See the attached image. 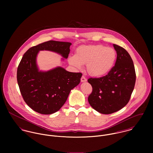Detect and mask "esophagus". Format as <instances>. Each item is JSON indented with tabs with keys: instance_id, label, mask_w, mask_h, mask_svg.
Returning a JSON list of instances; mask_svg holds the SVG:
<instances>
[{
	"instance_id": "1",
	"label": "esophagus",
	"mask_w": 153,
	"mask_h": 153,
	"mask_svg": "<svg viewBox=\"0 0 153 153\" xmlns=\"http://www.w3.org/2000/svg\"><path fill=\"white\" fill-rule=\"evenodd\" d=\"M81 81L82 82H87V79L85 78V77L84 76H82L81 78Z\"/></svg>"
}]
</instances>
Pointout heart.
<instances>
[{
  "label": "heart",
  "instance_id": "obj_1",
  "mask_svg": "<svg viewBox=\"0 0 153 153\" xmlns=\"http://www.w3.org/2000/svg\"><path fill=\"white\" fill-rule=\"evenodd\" d=\"M116 59L117 52L114 48L102 45H91L78 47L75 55L69 57L68 62L78 69L82 68V64H86L90 75L101 77L109 72Z\"/></svg>",
  "mask_w": 153,
  "mask_h": 153
}]
</instances>
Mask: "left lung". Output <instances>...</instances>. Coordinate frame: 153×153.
<instances>
[{"mask_svg": "<svg viewBox=\"0 0 153 153\" xmlns=\"http://www.w3.org/2000/svg\"><path fill=\"white\" fill-rule=\"evenodd\" d=\"M117 52L115 66L100 78H89L92 87L88 97L90 105L103 114L115 112L128 102L135 86L136 75L130 54L123 48L113 44Z\"/></svg>", "mask_w": 153, "mask_h": 153, "instance_id": "8db88e82", "label": "left lung"}]
</instances>
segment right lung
I'll use <instances>...</instances> for the list:
<instances>
[{
	"instance_id": "right-lung-1",
	"label": "right lung",
	"mask_w": 153,
	"mask_h": 153,
	"mask_svg": "<svg viewBox=\"0 0 153 153\" xmlns=\"http://www.w3.org/2000/svg\"><path fill=\"white\" fill-rule=\"evenodd\" d=\"M70 42L49 41L29 48L23 55L17 70V81L26 104L42 114H52L65 103L71 91L81 81V73L71 72L61 66L40 71L36 62L41 51H49L67 59Z\"/></svg>"
}]
</instances>
